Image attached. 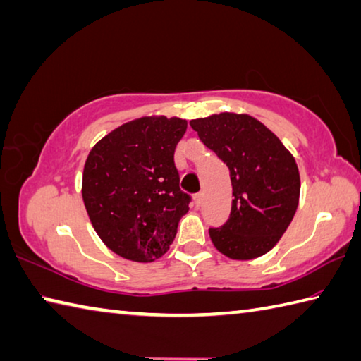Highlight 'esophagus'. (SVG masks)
<instances>
[{
    "label": "esophagus",
    "mask_w": 361,
    "mask_h": 361,
    "mask_svg": "<svg viewBox=\"0 0 361 361\" xmlns=\"http://www.w3.org/2000/svg\"><path fill=\"white\" fill-rule=\"evenodd\" d=\"M202 202H203V194L202 192H197L194 195V203H195V207H200L202 205Z\"/></svg>",
    "instance_id": "1"
}]
</instances>
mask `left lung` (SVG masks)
Returning a JSON list of instances; mask_svg holds the SVG:
<instances>
[{
    "label": "left lung",
    "instance_id": "left-lung-1",
    "mask_svg": "<svg viewBox=\"0 0 361 361\" xmlns=\"http://www.w3.org/2000/svg\"><path fill=\"white\" fill-rule=\"evenodd\" d=\"M189 124L231 172V216L224 226L208 231L214 247L235 260L267 254L298 207L300 173L293 156L265 124L245 114L222 112Z\"/></svg>",
    "mask_w": 361,
    "mask_h": 361
}]
</instances>
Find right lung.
Listing matches in <instances>:
<instances>
[{"label": "right lung", "mask_w": 361, "mask_h": 361, "mask_svg": "<svg viewBox=\"0 0 361 361\" xmlns=\"http://www.w3.org/2000/svg\"><path fill=\"white\" fill-rule=\"evenodd\" d=\"M188 121L143 116L121 124L91 148L82 197L96 233L109 249L134 262L169 251L191 195L180 189L173 153Z\"/></svg>", "instance_id": "right-lung-1"}]
</instances>
